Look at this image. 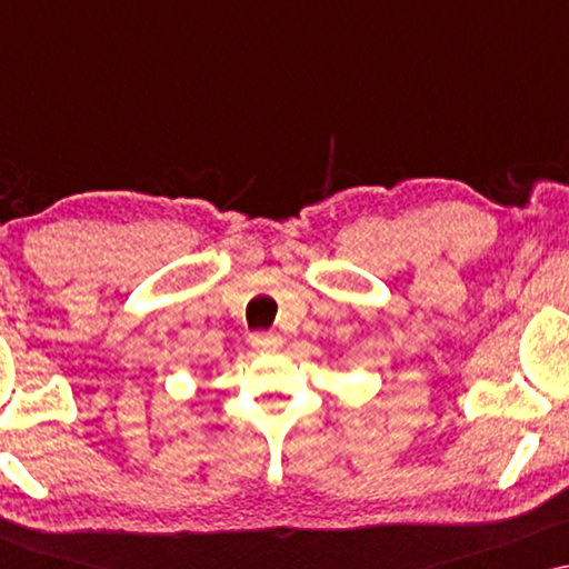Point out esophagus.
<instances>
[{
	"label": "esophagus",
	"instance_id": "1",
	"mask_svg": "<svg viewBox=\"0 0 569 569\" xmlns=\"http://www.w3.org/2000/svg\"><path fill=\"white\" fill-rule=\"evenodd\" d=\"M251 345L256 349H263V352H269V349L282 347V337H279V333H251Z\"/></svg>",
	"mask_w": 569,
	"mask_h": 569
}]
</instances>
